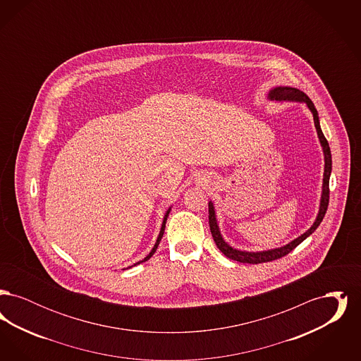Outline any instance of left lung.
Here are the masks:
<instances>
[{
    "mask_svg": "<svg viewBox=\"0 0 361 361\" xmlns=\"http://www.w3.org/2000/svg\"><path fill=\"white\" fill-rule=\"evenodd\" d=\"M271 100H277V102H300V103L307 104L310 111L312 112L314 116V124L318 133V137L321 140V145L324 147V154H325V173H324V189H322V197H321V207H319V214L315 219L314 224L310 227L309 230L302 234L300 237H298L296 240H292L288 245L280 247V249H274V250H268V252H258V253H249V252H240V250H235L231 246H228L224 242L219 227L216 224V218H215V211H214V206L209 202L208 203V222H209V230L212 234V238L215 240L218 249L224 253L226 257L231 258L234 261L238 262H243V264H262V262H268V261H274L277 258L284 257L287 256L290 252H292L299 243H302L303 240L309 237L310 234H312L317 227L321 224L325 214H326L327 206H329V178H330V173H331V153H330V147L327 143L326 137L324 135L321 126H319V119H318V112L314 106V103L309 99V96L306 93H303L299 89L295 87H288V86H279L275 87L269 92L268 96Z\"/></svg>",
    "mask_w": 361,
    "mask_h": 361,
    "instance_id": "8db88e82",
    "label": "left lung"
}]
</instances>
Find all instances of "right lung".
<instances>
[{"mask_svg": "<svg viewBox=\"0 0 361 361\" xmlns=\"http://www.w3.org/2000/svg\"><path fill=\"white\" fill-rule=\"evenodd\" d=\"M169 212H171V208L166 211V215H165V218H164V222H162V227H161V231H159V235H158V238H157V242H155L154 247L152 249V252L149 253V256L147 257L143 258L142 261H139V262H137L135 265H137V264H140V262H145V261H147L149 258L152 257L153 255L155 253V250H157V247H158V245H159V240H161V238H162V235H164V231H165V224H166V219H168V215H169Z\"/></svg>", "mask_w": 361, "mask_h": 361, "instance_id": "right-lung-1", "label": "right lung"}]
</instances>
